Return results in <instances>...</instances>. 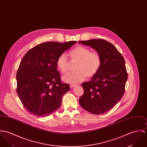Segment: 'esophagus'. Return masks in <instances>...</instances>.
Returning <instances> with one entry per match:
<instances>
[{
	"mask_svg": "<svg viewBox=\"0 0 147 147\" xmlns=\"http://www.w3.org/2000/svg\"><path fill=\"white\" fill-rule=\"evenodd\" d=\"M76 86V85H75V84H71L69 85V86H70L71 88H74V87H75V86Z\"/></svg>",
	"mask_w": 147,
	"mask_h": 147,
	"instance_id": "esophagus-1",
	"label": "esophagus"
}]
</instances>
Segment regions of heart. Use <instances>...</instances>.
Returning <instances> with one entry per match:
<instances>
[{
  "instance_id": "b5f03b06",
  "label": "heart",
  "mask_w": 147,
  "mask_h": 147,
  "mask_svg": "<svg viewBox=\"0 0 147 147\" xmlns=\"http://www.w3.org/2000/svg\"><path fill=\"white\" fill-rule=\"evenodd\" d=\"M72 61H77L75 71L70 72L63 77V80L67 83L75 84L85 80L86 76L92 78L99 70L102 59L99 54L91 52L87 47L79 45L69 52ZM57 66L63 74L69 69V62L65 54H61L57 60Z\"/></svg>"
}]
</instances>
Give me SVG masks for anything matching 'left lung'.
<instances>
[{
    "mask_svg": "<svg viewBox=\"0 0 147 147\" xmlns=\"http://www.w3.org/2000/svg\"><path fill=\"white\" fill-rule=\"evenodd\" d=\"M91 47L100 55L101 66L90 81L82 84L84 94L81 106L95 115L104 114L118 103L125 93L127 80L125 59L116 48L103 39L79 41Z\"/></svg>",
    "mask_w": 147,
    "mask_h": 147,
    "instance_id": "left-lung-1",
    "label": "left lung"
}]
</instances>
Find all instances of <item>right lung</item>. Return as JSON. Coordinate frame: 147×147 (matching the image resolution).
Wrapping results in <instances>:
<instances>
[{"label":"right lung","mask_w":147,"mask_h":147,"mask_svg":"<svg viewBox=\"0 0 147 147\" xmlns=\"http://www.w3.org/2000/svg\"><path fill=\"white\" fill-rule=\"evenodd\" d=\"M76 42H45L31 49L23 57L16 74V91L31 114L47 116L61 106L69 85L61 82L57 60Z\"/></svg>","instance_id":"1"}]
</instances>
